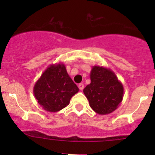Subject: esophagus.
<instances>
[{
	"mask_svg": "<svg viewBox=\"0 0 155 155\" xmlns=\"http://www.w3.org/2000/svg\"><path fill=\"white\" fill-rule=\"evenodd\" d=\"M84 85L82 83L79 84V89L80 90H82L84 89Z\"/></svg>",
	"mask_w": 155,
	"mask_h": 155,
	"instance_id": "obj_1",
	"label": "esophagus"
}]
</instances>
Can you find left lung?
Returning <instances> with one entry per match:
<instances>
[{"label":"left lung","mask_w":155,"mask_h":155,"mask_svg":"<svg viewBox=\"0 0 155 155\" xmlns=\"http://www.w3.org/2000/svg\"><path fill=\"white\" fill-rule=\"evenodd\" d=\"M91 82L83 90L90 107L101 115L111 114L123 99L124 87L111 69L95 65L90 72Z\"/></svg>","instance_id":"8db88e82"}]
</instances>
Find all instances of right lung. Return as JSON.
Returning a JSON list of instances; mask_svg holds the SVG:
<instances>
[{
	"mask_svg": "<svg viewBox=\"0 0 155 155\" xmlns=\"http://www.w3.org/2000/svg\"><path fill=\"white\" fill-rule=\"evenodd\" d=\"M79 90L62 63L49 65L33 87L35 99L49 112H58L66 107Z\"/></svg>",
	"mask_w": 155,
	"mask_h": 155,
	"instance_id": "right-lung-1",
	"label": "right lung"
}]
</instances>
